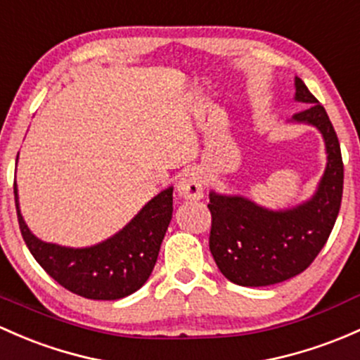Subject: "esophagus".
<instances>
[{"label": "esophagus", "mask_w": 360, "mask_h": 360, "mask_svg": "<svg viewBox=\"0 0 360 360\" xmlns=\"http://www.w3.org/2000/svg\"><path fill=\"white\" fill-rule=\"evenodd\" d=\"M177 193L184 200H200L203 196V179L196 170H188L179 177Z\"/></svg>", "instance_id": "1"}]
</instances>
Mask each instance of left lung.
I'll return each instance as SVG.
<instances>
[{"label": "left lung", "instance_id": "left-lung-1", "mask_svg": "<svg viewBox=\"0 0 360 360\" xmlns=\"http://www.w3.org/2000/svg\"><path fill=\"white\" fill-rule=\"evenodd\" d=\"M295 100L309 103L293 120L323 132L328 165L310 202L272 212L243 196L210 193L209 247L219 271L240 286H269L304 272L330 238L343 195V160L330 117L302 79H295Z\"/></svg>", "mask_w": 360, "mask_h": 360}]
</instances>
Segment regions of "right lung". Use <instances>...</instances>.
I'll return each instance as SVG.
<instances>
[{"label":"right lung","instance_id":"add662e5","mask_svg":"<svg viewBox=\"0 0 360 360\" xmlns=\"http://www.w3.org/2000/svg\"><path fill=\"white\" fill-rule=\"evenodd\" d=\"M13 193L22 238L37 264L63 288L91 300H119L141 288L153 271L172 219L169 188L110 240L89 248H65L44 243L30 233L18 210L17 183Z\"/></svg>","mask_w":360,"mask_h":360}]
</instances>
